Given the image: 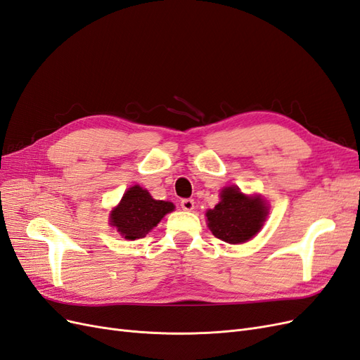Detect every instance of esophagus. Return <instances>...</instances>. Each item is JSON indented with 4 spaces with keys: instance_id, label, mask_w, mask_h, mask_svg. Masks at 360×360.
Instances as JSON below:
<instances>
[{
    "instance_id": "34e87169",
    "label": "esophagus",
    "mask_w": 360,
    "mask_h": 360,
    "mask_svg": "<svg viewBox=\"0 0 360 360\" xmlns=\"http://www.w3.org/2000/svg\"><path fill=\"white\" fill-rule=\"evenodd\" d=\"M180 205H181V209H183L184 212H192L193 207H195V202H193V200L186 198V200H181Z\"/></svg>"
}]
</instances>
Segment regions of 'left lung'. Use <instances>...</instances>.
<instances>
[{"instance_id":"obj_1","label":"left lung","mask_w":360,"mask_h":360,"mask_svg":"<svg viewBox=\"0 0 360 360\" xmlns=\"http://www.w3.org/2000/svg\"><path fill=\"white\" fill-rule=\"evenodd\" d=\"M269 207L259 195H245L237 186L224 188L221 201L207 210V225L214 237L237 245L250 240L263 226Z\"/></svg>"}]
</instances>
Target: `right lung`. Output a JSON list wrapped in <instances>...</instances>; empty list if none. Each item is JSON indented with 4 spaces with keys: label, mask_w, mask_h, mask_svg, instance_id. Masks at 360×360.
Returning a JSON list of instances; mask_svg holds the SVG:
<instances>
[{
    "label": "right lung",
    "mask_w": 360,
    "mask_h": 360,
    "mask_svg": "<svg viewBox=\"0 0 360 360\" xmlns=\"http://www.w3.org/2000/svg\"><path fill=\"white\" fill-rule=\"evenodd\" d=\"M174 210L169 201L155 200L141 186L129 188L122 201L114 207L110 222L127 240L143 238L160 222L167 213Z\"/></svg>",
    "instance_id": "add662e5"
}]
</instances>
